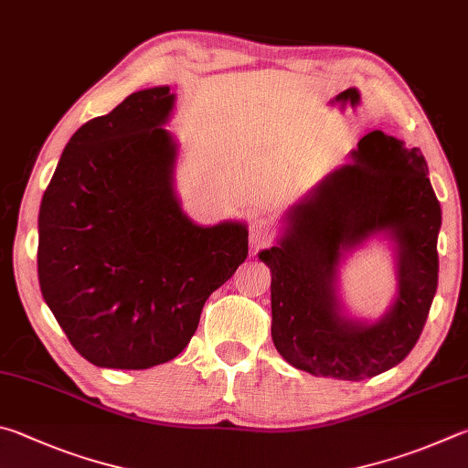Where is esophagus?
Returning <instances> with one entry per match:
<instances>
[{
  "label": "esophagus",
  "instance_id": "esophagus-1",
  "mask_svg": "<svg viewBox=\"0 0 468 468\" xmlns=\"http://www.w3.org/2000/svg\"><path fill=\"white\" fill-rule=\"evenodd\" d=\"M249 234H250V242L252 244H267L273 239V226L271 221H267L261 216H252L250 224H249Z\"/></svg>",
  "mask_w": 468,
  "mask_h": 468
}]
</instances>
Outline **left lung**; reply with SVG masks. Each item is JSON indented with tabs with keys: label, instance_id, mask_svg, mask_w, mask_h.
I'll return each instance as SVG.
<instances>
[{
	"label": "left lung",
	"instance_id": "1",
	"mask_svg": "<svg viewBox=\"0 0 468 468\" xmlns=\"http://www.w3.org/2000/svg\"><path fill=\"white\" fill-rule=\"evenodd\" d=\"M420 147L372 131L283 213L277 244L259 252L271 271V337L290 366L313 376L364 380L403 362L428 321L438 288L441 209ZM374 239L396 259L388 313L348 314L340 267Z\"/></svg>",
	"mask_w": 468,
	"mask_h": 468
}]
</instances>
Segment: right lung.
Returning <instances> with one entry per match:
<instances>
[{"label": "right lung", "instance_id": "right-lung-1", "mask_svg": "<svg viewBox=\"0 0 468 468\" xmlns=\"http://www.w3.org/2000/svg\"><path fill=\"white\" fill-rule=\"evenodd\" d=\"M168 86L129 94L71 135L38 211V283L81 357L145 370L175 359L205 300L249 255V226H199L175 188Z\"/></svg>", "mask_w": 468, "mask_h": 468}]
</instances>
